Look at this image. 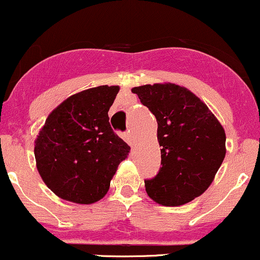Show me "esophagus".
Masks as SVG:
<instances>
[{
  "label": "esophagus",
  "mask_w": 260,
  "mask_h": 260,
  "mask_svg": "<svg viewBox=\"0 0 260 260\" xmlns=\"http://www.w3.org/2000/svg\"><path fill=\"white\" fill-rule=\"evenodd\" d=\"M122 138L126 140V142L131 145V147H133L134 142H133V139H132V136H131L129 133H123V134H122Z\"/></svg>",
  "instance_id": "esophagus-1"
}]
</instances>
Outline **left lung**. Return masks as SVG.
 I'll list each match as a JSON object with an SVG mask.
<instances>
[{"mask_svg": "<svg viewBox=\"0 0 260 260\" xmlns=\"http://www.w3.org/2000/svg\"><path fill=\"white\" fill-rule=\"evenodd\" d=\"M132 92L157 122L162 166L145 181L148 196L165 207L189 203L208 189L225 159L223 127L184 86L156 83L136 86Z\"/></svg>", "mask_w": 260, "mask_h": 260, "instance_id": "8db88e82", "label": "left lung"}]
</instances>
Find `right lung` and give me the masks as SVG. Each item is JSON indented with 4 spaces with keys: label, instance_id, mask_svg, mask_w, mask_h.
Segmentation results:
<instances>
[{
    "label": "right lung",
    "instance_id": "add662e5",
    "mask_svg": "<svg viewBox=\"0 0 260 260\" xmlns=\"http://www.w3.org/2000/svg\"><path fill=\"white\" fill-rule=\"evenodd\" d=\"M118 91V85L86 89L47 116L34 154L41 178L59 198L77 204L100 201L129 153L107 115Z\"/></svg>",
    "mask_w": 260,
    "mask_h": 260
}]
</instances>
